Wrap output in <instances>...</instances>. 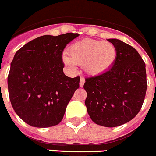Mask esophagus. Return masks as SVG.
<instances>
[{
    "mask_svg": "<svg viewBox=\"0 0 156 156\" xmlns=\"http://www.w3.org/2000/svg\"><path fill=\"white\" fill-rule=\"evenodd\" d=\"M84 78H80V86L82 88V87L84 86Z\"/></svg>",
    "mask_w": 156,
    "mask_h": 156,
    "instance_id": "esophagus-1",
    "label": "esophagus"
}]
</instances>
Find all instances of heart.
Here are the masks:
<instances>
[{"instance_id": "obj_1", "label": "heart", "mask_w": 156, "mask_h": 156, "mask_svg": "<svg viewBox=\"0 0 156 156\" xmlns=\"http://www.w3.org/2000/svg\"><path fill=\"white\" fill-rule=\"evenodd\" d=\"M68 57L64 55L66 64L84 65V70L92 76L109 71L115 63L118 51L113 43L94 39H83L68 47Z\"/></svg>"}]
</instances>
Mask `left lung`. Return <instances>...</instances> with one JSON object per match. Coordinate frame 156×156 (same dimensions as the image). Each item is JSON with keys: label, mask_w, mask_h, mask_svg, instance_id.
Masks as SVG:
<instances>
[{"label": "left lung", "mask_w": 156, "mask_h": 156, "mask_svg": "<svg viewBox=\"0 0 156 156\" xmlns=\"http://www.w3.org/2000/svg\"><path fill=\"white\" fill-rule=\"evenodd\" d=\"M118 51L115 63L109 71L85 78V105L98 125L115 127L139 113L147 88L146 65L134 47L118 39H108Z\"/></svg>", "instance_id": "left-lung-1"}]
</instances>
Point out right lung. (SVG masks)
Masks as SVG:
<instances>
[{
	"label": "right lung",
	"mask_w": 156,
	"mask_h": 156,
	"mask_svg": "<svg viewBox=\"0 0 156 156\" xmlns=\"http://www.w3.org/2000/svg\"><path fill=\"white\" fill-rule=\"evenodd\" d=\"M78 36H41L16 52L8 76L9 96L14 111L28 125L50 127L63 119L80 78L63 73L62 53Z\"/></svg>",
	"instance_id": "obj_1"
}]
</instances>
